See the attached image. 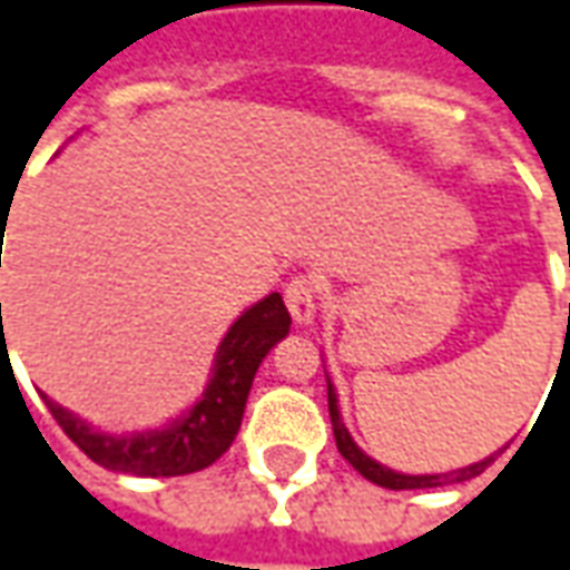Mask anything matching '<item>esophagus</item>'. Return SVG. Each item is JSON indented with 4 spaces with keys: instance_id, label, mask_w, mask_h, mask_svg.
Instances as JSON below:
<instances>
[{
    "instance_id": "34e87169",
    "label": "esophagus",
    "mask_w": 570,
    "mask_h": 570,
    "mask_svg": "<svg viewBox=\"0 0 570 570\" xmlns=\"http://www.w3.org/2000/svg\"><path fill=\"white\" fill-rule=\"evenodd\" d=\"M286 308H289V315L296 324H312V317H315V308H317V284L312 277H293L289 284H286Z\"/></svg>"
}]
</instances>
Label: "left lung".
Returning <instances> with one entry per match:
<instances>
[{"label":"left lung","mask_w":570,"mask_h":570,"mask_svg":"<svg viewBox=\"0 0 570 570\" xmlns=\"http://www.w3.org/2000/svg\"><path fill=\"white\" fill-rule=\"evenodd\" d=\"M327 409H331V424H334L340 455H343L362 478H367L371 483H377V487H386V490H431V487H443V483H459V480L478 478L480 471L493 462V455H490V459H483V462L468 464V468H459V471H449V474H396V471L377 464L371 455H365L362 449L352 443L350 431H346V424H343V417H340V405H336L334 383L331 381H327Z\"/></svg>","instance_id":"obj_1"}]
</instances>
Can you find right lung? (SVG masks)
Segmentation results:
<instances>
[{
	"mask_svg": "<svg viewBox=\"0 0 570 570\" xmlns=\"http://www.w3.org/2000/svg\"><path fill=\"white\" fill-rule=\"evenodd\" d=\"M289 324L293 321H289L281 293H271L262 302H255L249 312L236 317L234 327L227 331L224 343L218 346L215 377L208 383L203 399L189 409L187 415L171 421L161 431L127 433V436L90 431L80 417L65 412L52 399H42L58 421V428L68 433L96 464L121 471V474H137V478L193 474V471H203L212 462H218L230 449L236 431H239V421H243L249 390H253L255 371L262 365V358L289 334Z\"/></svg>",
	"mask_w": 570,
	"mask_h": 570,
	"instance_id": "add662e5",
	"label": "right lung"
}]
</instances>
